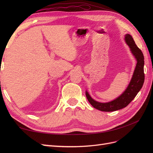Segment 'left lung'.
I'll return each mask as SVG.
<instances>
[{
	"instance_id": "left-lung-1",
	"label": "left lung",
	"mask_w": 153,
	"mask_h": 153,
	"mask_svg": "<svg viewBox=\"0 0 153 153\" xmlns=\"http://www.w3.org/2000/svg\"><path fill=\"white\" fill-rule=\"evenodd\" d=\"M124 39L137 61L132 78L126 89L117 98L108 103L98 102L91 98L87 91L85 92L87 98L91 105L94 108L103 112H113L126 107L135 98L144 82V57L142 51L138 48L131 35L128 34L125 35Z\"/></svg>"
}]
</instances>
